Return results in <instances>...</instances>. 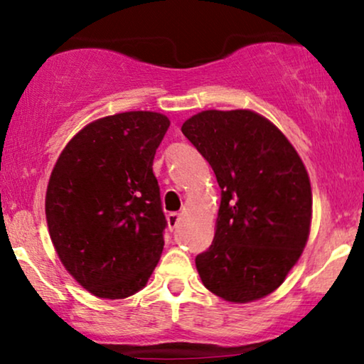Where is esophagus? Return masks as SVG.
<instances>
[{"label": "esophagus", "instance_id": "esophagus-1", "mask_svg": "<svg viewBox=\"0 0 364 364\" xmlns=\"http://www.w3.org/2000/svg\"><path fill=\"white\" fill-rule=\"evenodd\" d=\"M167 222H168V228H171V230H173V228H177L178 222H181V215H178L177 212L168 213V215H167Z\"/></svg>", "mask_w": 364, "mask_h": 364}]
</instances>
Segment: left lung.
<instances>
[{
  "mask_svg": "<svg viewBox=\"0 0 364 364\" xmlns=\"http://www.w3.org/2000/svg\"><path fill=\"white\" fill-rule=\"evenodd\" d=\"M182 132L210 164L220 187L212 245L196 257L217 296L248 303L282 285L306 245L311 187L288 139L252 111H203Z\"/></svg>",
  "mask_w": 364,
  "mask_h": 364,
  "instance_id": "1",
  "label": "left lung"
}]
</instances>
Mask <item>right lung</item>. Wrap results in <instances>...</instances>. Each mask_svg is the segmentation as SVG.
Listing matches in <instances>:
<instances>
[{
  "label": "right lung",
  "mask_w": 364,
  "mask_h": 364,
  "mask_svg": "<svg viewBox=\"0 0 364 364\" xmlns=\"http://www.w3.org/2000/svg\"><path fill=\"white\" fill-rule=\"evenodd\" d=\"M171 121L132 111L94 121L53 168L46 220L66 270L92 295L119 300L146 287L167 220L154 156Z\"/></svg>",
  "instance_id": "obj_1"
}]
</instances>
